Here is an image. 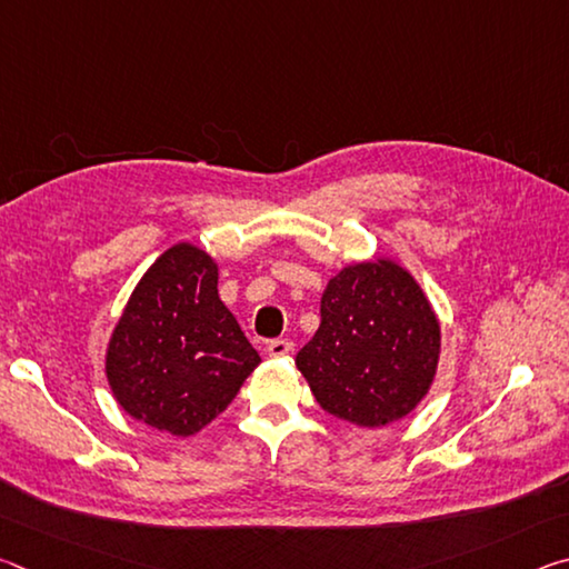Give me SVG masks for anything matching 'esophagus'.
<instances>
[{
  "mask_svg": "<svg viewBox=\"0 0 569 569\" xmlns=\"http://www.w3.org/2000/svg\"><path fill=\"white\" fill-rule=\"evenodd\" d=\"M266 351H268V356H273V359H278V356H288L293 351V341L273 339V341L266 343Z\"/></svg>",
  "mask_w": 569,
  "mask_h": 569,
  "instance_id": "esophagus-1",
  "label": "esophagus"
}]
</instances>
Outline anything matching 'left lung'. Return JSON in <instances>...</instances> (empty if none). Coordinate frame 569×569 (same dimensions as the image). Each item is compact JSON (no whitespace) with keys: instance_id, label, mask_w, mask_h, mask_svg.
<instances>
[{"instance_id":"left-lung-1","label":"left lung","mask_w":569,"mask_h":569,"mask_svg":"<svg viewBox=\"0 0 569 569\" xmlns=\"http://www.w3.org/2000/svg\"><path fill=\"white\" fill-rule=\"evenodd\" d=\"M441 329L413 276L389 258L353 263L321 296V326L296 356L316 401L356 427L399 421L435 381Z\"/></svg>"}]
</instances>
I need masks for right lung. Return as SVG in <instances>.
I'll return each mask as SVG.
<instances>
[{
  "label": "right lung",
  "mask_w": 569,
  "mask_h": 569,
  "mask_svg": "<svg viewBox=\"0 0 569 569\" xmlns=\"http://www.w3.org/2000/svg\"><path fill=\"white\" fill-rule=\"evenodd\" d=\"M261 363L218 296V263L203 248H168L134 286L110 336L104 373L120 407L172 437L226 411Z\"/></svg>",
  "instance_id": "right-lung-1"
}]
</instances>
